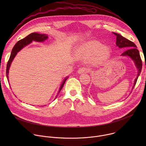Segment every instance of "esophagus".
Instances as JSON below:
<instances>
[{
    "label": "esophagus",
    "mask_w": 146,
    "mask_h": 146,
    "mask_svg": "<svg viewBox=\"0 0 146 146\" xmlns=\"http://www.w3.org/2000/svg\"><path fill=\"white\" fill-rule=\"evenodd\" d=\"M89 72V69H87L86 68H80L78 69V70H77V72L79 74L84 73V72Z\"/></svg>",
    "instance_id": "obj_1"
}]
</instances>
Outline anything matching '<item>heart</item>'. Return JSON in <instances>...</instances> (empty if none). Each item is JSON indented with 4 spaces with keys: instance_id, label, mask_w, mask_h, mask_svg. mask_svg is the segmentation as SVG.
<instances>
[{
    "instance_id": "heart-1",
    "label": "heart",
    "mask_w": 146,
    "mask_h": 146,
    "mask_svg": "<svg viewBox=\"0 0 146 146\" xmlns=\"http://www.w3.org/2000/svg\"><path fill=\"white\" fill-rule=\"evenodd\" d=\"M76 56L80 59H89L92 57L96 63L106 60L110 55V48L97 40H88L80 44L74 50Z\"/></svg>"
}]
</instances>
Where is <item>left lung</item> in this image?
<instances>
[{"label": "left lung", "instance_id": "obj_1", "mask_svg": "<svg viewBox=\"0 0 146 146\" xmlns=\"http://www.w3.org/2000/svg\"><path fill=\"white\" fill-rule=\"evenodd\" d=\"M116 36V46L118 47L119 48H124V47H128L131 48L130 49H128V50L123 52L121 56H128L135 63V66L137 69V77L135 80L134 84L132 87V90L133 89L134 87L136 85V83L137 82V78L140 74L141 69H142V61L140 56L139 51L137 49L136 46L135 44V43L132 41L128 40L127 38L123 37L121 35H120L118 33H113Z\"/></svg>", "mask_w": 146, "mask_h": 146}]
</instances>
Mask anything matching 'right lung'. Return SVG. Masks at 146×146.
<instances>
[{
    "label": "right lung",
    "mask_w": 146,
    "mask_h": 146,
    "mask_svg": "<svg viewBox=\"0 0 146 146\" xmlns=\"http://www.w3.org/2000/svg\"><path fill=\"white\" fill-rule=\"evenodd\" d=\"M48 35H46V34H40V33H32L30 35H29L28 36H27V37H25V38L20 40L19 41H18V42L15 44V46H14L13 48L12 49L11 52V55L10 56V58L9 59V61L7 62V68H6V76H7V78L8 80V81H9V69H10V67L11 66V62H13L14 58H15V56H16V55L17 54V52H18L19 51L21 50L24 47H25L26 46L29 44L30 43H31L33 41H37V42H43L46 40H47L48 38ZM68 77H65L64 80L62 81V84H60L59 90L58 91V92L55 98V99L56 98V97L58 96V94H59L60 91H61L62 88H63L65 83L66 82V81L67 80ZM54 99V100H55Z\"/></svg>",
    "instance_id": "right-lung-1"
}]
</instances>
